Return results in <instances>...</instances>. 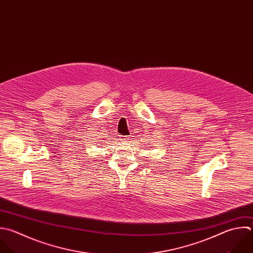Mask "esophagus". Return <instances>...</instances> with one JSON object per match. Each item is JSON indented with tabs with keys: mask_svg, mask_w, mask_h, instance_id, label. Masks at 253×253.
I'll use <instances>...</instances> for the list:
<instances>
[{
	"mask_svg": "<svg viewBox=\"0 0 253 253\" xmlns=\"http://www.w3.org/2000/svg\"><path fill=\"white\" fill-rule=\"evenodd\" d=\"M121 141H127V139H128V137L127 136H122V135H120V138H119Z\"/></svg>",
	"mask_w": 253,
	"mask_h": 253,
	"instance_id": "obj_1",
	"label": "esophagus"
}]
</instances>
